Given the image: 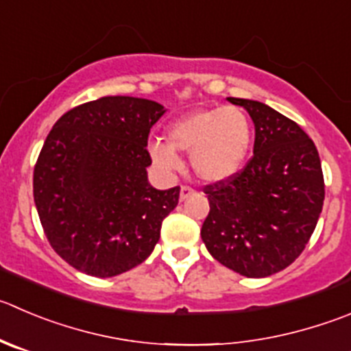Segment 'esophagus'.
<instances>
[{
	"mask_svg": "<svg viewBox=\"0 0 351 351\" xmlns=\"http://www.w3.org/2000/svg\"><path fill=\"white\" fill-rule=\"evenodd\" d=\"M191 195H195V189H191L189 186H182L181 188V195H179V198H181V202H184L186 198H189Z\"/></svg>",
	"mask_w": 351,
	"mask_h": 351,
	"instance_id": "esophagus-1",
	"label": "esophagus"
}]
</instances>
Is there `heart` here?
<instances>
[{
    "label": "heart",
    "instance_id": "1",
    "mask_svg": "<svg viewBox=\"0 0 351 351\" xmlns=\"http://www.w3.org/2000/svg\"><path fill=\"white\" fill-rule=\"evenodd\" d=\"M165 139H155L148 146L158 169H181L179 155H188L196 178L217 184L232 179L245 167L253 145V123L239 106L199 108L173 120Z\"/></svg>",
    "mask_w": 351,
    "mask_h": 351
}]
</instances>
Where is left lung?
Wrapping results in <instances>:
<instances>
[{"instance_id":"obj_1","label":"left lung","mask_w":351,"mask_h":351,"mask_svg":"<svg viewBox=\"0 0 351 351\" xmlns=\"http://www.w3.org/2000/svg\"><path fill=\"white\" fill-rule=\"evenodd\" d=\"M255 123L253 158L226 182L206 186L210 212L202 239L210 255L245 278L291 265L324 205L319 152L298 123L269 105L228 98Z\"/></svg>"}]
</instances>
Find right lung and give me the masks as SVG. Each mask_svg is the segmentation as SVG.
Returning <instances> with one entry per match:
<instances>
[{"label": "right lung", "mask_w": 351, "mask_h": 351, "mask_svg": "<svg viewBox=\"0 0 351 351\" xmlns=\"http://www.w3.org/2000/svg\"><path fill=\"white\" fill-rule=\"evenodd\" d=\"M167 110L132 96L75 106L49 131L34 167V203L49 245L73 269L113 278L152 255L179 186L148 181L149 129Z\"/></svg>", "instance_id": "add662e5"}]
</instances>
